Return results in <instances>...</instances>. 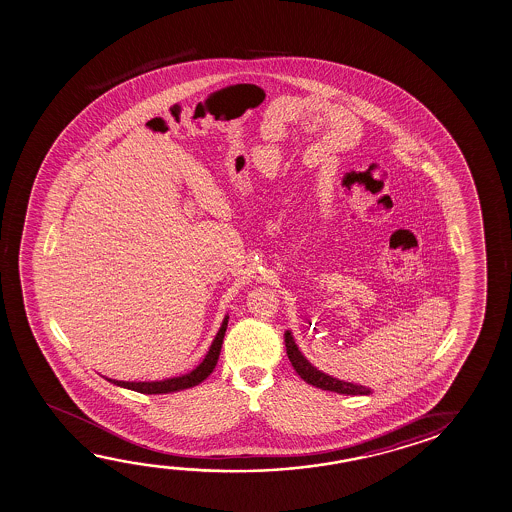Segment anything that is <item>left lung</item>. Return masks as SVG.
I'll return each mask as SVG.
<instances>
[{
    "instance_id": "8db88e82",
    "label": "left lung",
    "mask_w": 512,
    "mask_h": 512,
    "mask_svg": "<svg viewBox=\"0 0 512 512\" xmlns=\"http://www.w3.org/2000/svg\"><path fill=\"white\" fill-rule=\"evenodd\" d=\"M285 349H287V356L291 360L292 367L298 372L299 378L305 379L308 385L321 388V390H330V392H337V394L344 395H369L370 388L362 385H354V383H346V381H339L337 378H331L328 374H324L321 370L315 369L303 354L299 353L298 346L294 342V337L291 331H285Z\"/></svg>"
}]
</instances>
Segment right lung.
Segmentation results:
<instances>
[{
	"instance_id": "right-lung-1",
	"label": "right lung",
	"mask_w": 512,
	"mask_h": 512,
	"mask_svg": "<svg viewBox=\"0 0 512 512\" xmlns=\"http://www.w3.org/2000/svg\"><path fill=\"white\" fill-rule=\"evenodd\" d=\"M228 317L223 319L220 331L216 335V339L211 344L209 353L205 354L204 362L198 365L197 369L191 370L189 374H184L181 378L165 379V381H143V383H129V381H115V379H108L113 385L122 386V388H129L134 392H140V394H172V392H181L191 386H197L198 383H202L205 378H209V374L213 372L218 358H220L221 344H223V337H225V331H227Z\"/></svg>"
}]
</instances>
